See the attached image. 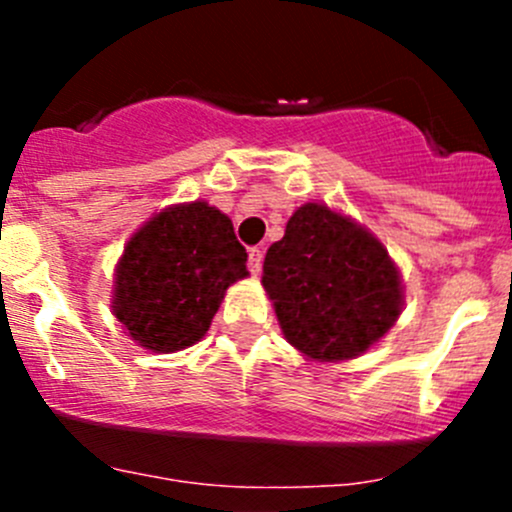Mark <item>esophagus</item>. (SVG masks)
Returning <instances> with one entry per match:
<instances>
[{"mask_svg": "<svg viewBox=\"0 0 512 512\" xmlns=\"http://www.w3.org/2000/svg\"><path fill=\"white\" fill-rule=\"evenodd\" d=\"M262 260H265V250L262 247H250L247 250V265H250L252 275H257L262 270Z\"/></svg>", "mask_w": 512, "mask_h": 512, "instance_id": "esophagus-1", "label": "esophagus"}]
</instances>
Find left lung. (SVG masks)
Masks as SVG:
<instances>
[{
	"label": "left lung",
	"mask_w": 512,
	"mask_h": 512,
	"mask_svg": "<svg viewBox=\"0 0 512 512\" xmlns=\"http://www.w3.org/2000/svg\"><path fill=\"white\" fill-rule=\"evenodd\" d=\"M262 285L287 342L317 361L354 359L401 314V280L374 235L307 203L267 250Z\"/></svg>",
	"instance_id": "obj_1"
}]
</instances>
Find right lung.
I'll return each mask as SVG.
<instances>
[{
  "label": "right lung",
  "instance_id": "obj_1",
  "mask_svg": "<svg viewBox=\"0 0 512 512\" xmlns=\"http://www.w3.org/2000/svg\"><path fill=\"white\" fill-rule=\"evenodd\" d=\"M247 277V252L227 215L208 203L148 220L126 245L113 314L141 347L178 352L200 342L225 289Z\"/></svg>",
  "mask_w": 512,
  "mask_h": 512
}]
</instances>
